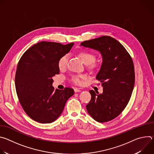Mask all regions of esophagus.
I'll use <instances>...</instances> for the list:
<instances>
[{
    "instance_id": "1",
    "label": "esophagus",
    "mask_w": 154,
    "mask_h": 154,
    "mask_svg": "<svg viewBox=\"0 0 154 154\" xmlns=\"http://www.w3.org/2000/svg\"><path fill=\"white\" fill-rule=\"evenodd\" d=\"M81 91V90L80 88H74V92L75 93H77V92H80Z\"/></svg>"
}]
</instances>
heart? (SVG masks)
Returning a JSON list of instances; mask_svg holds the SVG:
<instances>
[{"label":"heart","instance_id":"obj_1","mask_svg":"<svg viewBox=\"0 0 154 154\" xmlns=\"http://www.w3.org/2000/svg\"><path fill=\"white\" fill-rule=\"evenodd\" d=\"M79 56L83 63L88 66V68L90 70H95L99 68V64L94 62L96 57L93 53L88 51H82L79 53ZM68 58V54H65L59 58L58 61V67L60 70H63L66 68ZM85 75H74L71 78V81L75 84L80 85L82 83V81L85 79Z\"/></svg>","mask_w":154,"mask_h":154}]
</instances>
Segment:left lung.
Instances as JSON below:
<instances>
[{"label": "left lung", "mask_w": 154, "mask_h": 154, "mask_svg": "<svg viewBox=\"0 0 154 154\" xmlns=\"http://www.w3.org/2000/svg\"><path fill=\"white\" fill-rule=\"evenodd\" d=\"M80 45L99 51L102 57L96 79L102 82L103 93L89 91L91 99L86 105L87 111L99 122L109 121L122 113L132 93L135 84L133 60L121 44L111 36H102Z\"/></svg>", "instance_id": "left-lung-1"}]
</instances>
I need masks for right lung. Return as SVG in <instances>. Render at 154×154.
Listing matches in <instances>:
<instances>
[{
    "label": "right lung",
    "mask_w": 154,
    "mask_h": 154,
    "mask_svg": "<svg viewBox=\"0 0 154 154\" xmlns=\"http://www.w3.org/2000/svg\"><path fill=\"white\" fill-rule=\"evenodd\" d=\"M74 43L41 41L30 48L20 58L16 72L15 86L19 102L26 114L34 121L47 124L61 114L74 90H63L52 86V77L60 72L59 58L68 53Z\"/></svg>",
    "instance_id": "right-lung-1"
}]
</instances>
